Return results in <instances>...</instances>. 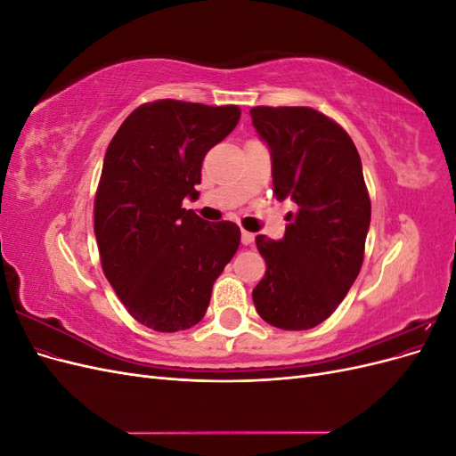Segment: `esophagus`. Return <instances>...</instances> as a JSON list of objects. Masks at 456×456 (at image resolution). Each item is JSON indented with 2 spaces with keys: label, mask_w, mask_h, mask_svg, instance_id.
I'll use <instances>...</instances> for the list:
<instances>
[{
  "label": "esophagus",
  "mask_w": 456,
  "mask_h": 456,
  "mask_svg": "<svg viewBox=\"0 0 456 456\" xmlns=\"http://www.w3.org/2000/svg\"><path fill=\"white\" fill-rule=\"evenodd\" d=\"M255 241V233L247 232V230H241V243L243 245H251Z\"/></svg>",
  "instance_id": "1"
}]
</instances>
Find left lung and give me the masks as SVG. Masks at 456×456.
I'll return each instance as SVG.
<instances>
[{
  "label": "left lung",
  "mask_w": 456,
  "mask_h": 456,
  "mask_svg": "<svg viewBox=\"0 0 456 456\" xmlns=\"http://www.w3.org/2000/svg\"><path fill=\"white\" fill-rule=\"evenodd\" d=\"M251 118L272 151L273 196L297 203L285 236H256L266 273L253 302L266 323L306 330L325 322L363 265L370 200L362 159L337 121L308 106H255Z\"/></svg>",
  "instance_id": "8db88e82"
}]
</instances>
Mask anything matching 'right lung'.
<instances>
[{
  "mask_svg": "<svg viewBox=\"0 0 456 456\" xmlns=\"http://www.w3.org/2000/svg\"><path fill=\"white\" fill-rule=\"evenodd\" d=\"M240 116L233 104L154 101L133 110L108 144L94 236L106 280L148 329L176 333L200 323L238 251V224L207 223L183 200L200 196L203 158Z\"/></svg>",
  "mask_w": 456,
  "mask_h": 456,
  "instance_id": "obj_1",
  "label": "right lung"
}]
</instances>
